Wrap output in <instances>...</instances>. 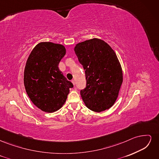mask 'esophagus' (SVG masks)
Wrapping results in <instances>:
<instances>
[{"instance_id": "obj_1", "label": "esophagus", "mask_w": 159, "mask_h": 159, "mask_svg": "<svg viewBox=\"0 0 159 159\" xmlns=\"http://www.w3.org/2000/svg\"><path fill=\"white\" fill-rule=\"evenodd\" d=\"M71 82H72V84H73L74 85H75V80H71Z\"/></svg>"}]
</instances>
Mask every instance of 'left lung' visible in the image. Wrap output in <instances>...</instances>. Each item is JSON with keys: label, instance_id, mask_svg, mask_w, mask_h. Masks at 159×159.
<instances>
[{"label": "left lung", "instance_id": "left-lung-1", "mask_svg": "<svg viewBox=\"0 0 159 159\" xmlns=\"http://www.w3.org/2000/svg\"><path fill=\"white\" fill-rule=\"evenodd\" d=\"M74 51L85 70L87 84L80 94L85 106L98 113L111 107L123 83L122 68L115 52L98 38L78 43Z\"/></svg>", "mask_w": 159, "mask_h": 159}]
</instances>
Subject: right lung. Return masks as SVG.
<instances>
[{"label":"right lung","mask_w":159,"mask_h":159,"mask_svg":"<svg viewBox=\"0 0 159 159\" xmlns=\"http://www.w3.org/2000/svg\"><path fill=\"white\" fill-rule=\"evenodd\" d=\"M66 52L63 45L42 42L34 48L26 61L24 71L26 91L32 102L44 112L60 109L74 86L58 68Z\"/></svg>","instance_id":"obj_1"}]
</instances>
